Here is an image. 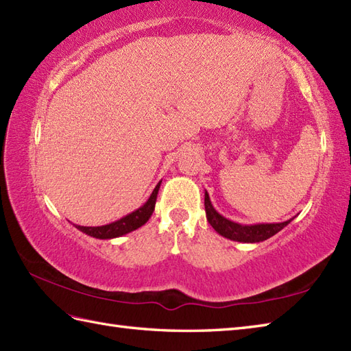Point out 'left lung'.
Here are the masks:
<instances>
[{"mask_svg":"<svg viewBox=\"0 0 351 351\" xmlns=\"http://www.w3.org/2000/svg\"><path fill=\"white\" fill-rule=\"evenodd\" d=\"M205 210H206V218L209 224L214 227V229L224 236L227 239L238 241V242H260L266 241L282 230L291 219L284 223H275V224H256V226H241L238 223H233L230 219L224 218L219 215L214 209L213 203L209 200L208 193H205Z\"/></svg>","mask_w":351,"mask_h":351,"instance_id":"1","label":"left lung"}]
</instances>
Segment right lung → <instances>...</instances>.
<instances>
[{
    "label": "right lung",
    "mask_w": 351,
    "mask_h": 351,
    "mask_svg": "<svg viewBox=\"0 0 351 351\" xmlns=\"http://www.w3.org/2000/svg\"><path fill=\"white\" fill-rule=\"evenodd\" d=\"M160 184L161 182H158V185L154 189L151 197L142 208H138L137 210H134V213L118 219V221L100 226V227H84V226H76V227L80 232H84L97 239L117 238V236H122L138 229V227H142L146 221H148L154 213V208H156V202H157V194L160 190Z\"/></svg>",
    "instance_id": "add662e5"
}]
</instances>
